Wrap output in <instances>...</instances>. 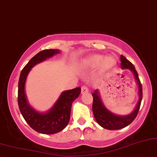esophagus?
<instances>
[{"label": "esophagus", "mask_w": 157, "mask_h": 157, "mask_svg": "<svg viewBox=\"0 0 157 157\" xmlns=\"http://www.w3.org/2000/svg\"><path fill=\"white\" fill-rule=\"evenodd\" d=\"M88 92V87H87V86H82V87H81V93L82 94H84V93H86Z\"/></svg>", "instance_id": "34e87169"}]
</instances>
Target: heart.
Returning a JSON list of instances; mask_svg holds the SVG:
<instances>
[{
    "label": "heart",
    "instance_id": "heart-1",
    "mask_svg": "<svg viewBox=\"0 0 157 157\" xmlns=\"http://www.w3.org/2000/svg\"><path fill=\"white\" fill-rule=\"evenodd\" d=\"M100 63V65L104 69L110 68L114 65L115 59L111 56L103 57L100 54H95L84 60V64L89 67H95Z\"/></svg>",
    "mask_w": 157,
    "mask_h": 157
}]
</instances>
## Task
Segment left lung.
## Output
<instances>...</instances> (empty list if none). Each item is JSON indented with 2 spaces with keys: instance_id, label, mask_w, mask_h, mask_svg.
I'll use <instances>...</instances> for the list:
<instances>
[{
  "instance_id": "1",
  "label": "left lung",
  "mask_w": 157,
  "mask_h": 157,
  "mask_svg": "<svg viewBox=\"0 0 157 157\" xmlns=\"http://www.w3.org/2000/svg\"><path fill=\"white\" fill-rule=\"evenodd\" d=\"M121 66L122 69H129L133 72L136 80L139 85V100L136 106L135 109L131 114L126 116H119L113 114L109 110L106 109L103 104L102 103L100 96L98 95V90H95L93 93V112L95 118L98 124L104 128L108 130H118L125 128L133 122L139 113L140 105L142 100V85L139 78V75L136 70L135 67L128 61L124 56L121 55Z\"/></svg>"
}]
</instances>
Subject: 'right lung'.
<instances>
[{"instance_id": "obj_1", "label": "right lung", "mask_w": 157, "mask_h": 157, "mask_svg": "<svg viewBox=\"0 0 157 157\" xmlns=\"http://www.w3.org/2000/svg\"><path fill=\"white\" fill-rule=\"evenodd\" d=\"M59 52L57 49H45L39 52L24 67L18 80V104L21 113L31 128L44 134L58 133L67 126L72 102L81 93L80 87L63 92L52 109L44 113L36 112L29 105L25 94V83L29 72L36 64Z\"/></svg>"}]
</instances>
